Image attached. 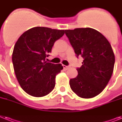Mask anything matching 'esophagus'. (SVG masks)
Returning <instances> with one entry per match:
<instances>
[{
	"label": "esophagus",
	"instance_id": "1",
	"mask_svg": "<svg viewBox=\"0 0 122 122\" xmlns=\"http://www.w3.org/2000/svg\"><path fill=\"white\" fill-rule=\"evenodd\" d=\"M63 67L64 70H68V68H70V66H66V65H63Z\"/></svg>",
	"mask_w": 122,
	"mask_h": 122
}]
</instances>
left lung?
Returning a JSON list of instances; mask_svg holds the SVG:
<instances>
[{"label":"left lung","mask_w":122,"mask_h":122,"mask_svg":"<svg viewBox=\"0 0 122 122\" xmlns=\"http://www.w3.org/2000/svg\"><path fill=\"white\" fill-rule=\"evenodd\" d=\"M65 34L77 58H83L82 66L76 69L78 76L70 81L71 90L81 98L96 97L112 75L115 56L112 46L103 34L93 29L66 30Z\"/></svg>","instance_id":"1"}]
</instances>
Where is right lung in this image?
Listing matches in <instances>:
<instances>
[{"mask_svg": "<svg viewBox=\"0 0 122 122\" xmlns=\"http://www.w3.org/2000/svg\"><path fill=\"white\" fill-rule=\"evenodd\" d=\"M64 30L36 27L20 36L14 47L12 63L19 83L27 94L47 95L55 86V78L63 67L46 61L54 42Z\"/></svg>", "mask_w": 122, "mask_h": 122, "instance_id": "obj_1", "label": "right lung"}]
</instances>
